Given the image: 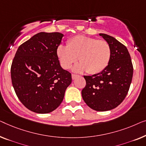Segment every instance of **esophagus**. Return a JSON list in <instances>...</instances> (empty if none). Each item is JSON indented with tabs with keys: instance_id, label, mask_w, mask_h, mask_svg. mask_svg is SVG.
<instances>
[{
	"instance_id": "obj_1",
	"label": "esophagus",
	"mask_w": 146,
	"mask_h": 146,
	"mask_svg": "<svg viewBox=\"0 0 146 146\" xmlns=\"http://www.w3.org/2000/svg\"><path fill=\"white\" fill-rule=\"evenodd\" d=\"M77 77H79V75H76V74H72V79H75V78H77Z\"/></svg>"
}]
</instances>
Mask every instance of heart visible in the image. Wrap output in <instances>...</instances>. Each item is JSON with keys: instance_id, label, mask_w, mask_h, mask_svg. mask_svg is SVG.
Returning <instances> with one entry per match:
<instances>
[{"instance_id": "1", "label": "heart", "mask_w": 146, "mask_h": 146, "mask_svg": "<svg viewBox=\"0 0 146 146\" xmlns=\"http://www.w3.org/2000/svg\"><path fill=\"white\" fill-rule=\"evenodd\" d=\"M57 55L63 68H70L79 58L80 63L74 67V70L96 74L107 67L111 50L105 40L78 35L67 41V46L59 45Z\"/></svg>"}]
</instances>
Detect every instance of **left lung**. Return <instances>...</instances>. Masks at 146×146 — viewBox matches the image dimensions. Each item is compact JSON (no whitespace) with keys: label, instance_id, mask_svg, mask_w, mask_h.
Segmentation results:
<instances>
[{"label":"left lung","instance_id":"8db88e82","mask_svg":"<svg viewBox=\"0 0 146 146\" xmlns=\"http://www.w3.org/2000/svg\"><path fill=\"white\" fill-rule=\"evenodd\" d=\"M110 45L111 57L100 73L84 76L86 86L82 90L85 103L96 111L116 108L126 97L133 76V65L126 47L112 36L99 34Z\"/></svg>","mask_w":146,"mask_h":146}]
</instances>
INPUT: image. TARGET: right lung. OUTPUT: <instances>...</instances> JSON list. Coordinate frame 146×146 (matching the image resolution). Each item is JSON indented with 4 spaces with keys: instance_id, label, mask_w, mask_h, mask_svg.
I'll use <instances>...</instances> for the list:
<instances>
[{
    "instance_id": "obj_1",
    "label": "right lung",
    "mask_w": 146,
    "mask_h": 146,
    "mask_svg": "<svg viewBox=\"0 0 146 146\" xmlns=\"http://www.w3.org/2000/svg\"><path fill=\"white\" fill-rule=\"evenodd\" d=\"M63 34L40 32L20 45L12 61V83L28 109L46 114L62 102L71 74L61 67L57 49Z\"/></svg>"
}]
</instances>
